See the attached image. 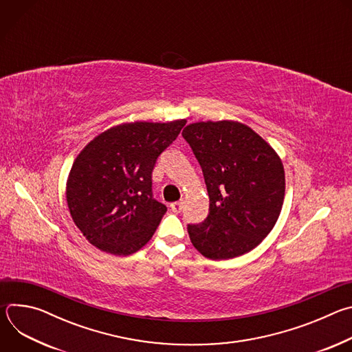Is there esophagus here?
Returning a JSON list of instances; mask_svg holds the SVG:
<instances>
[{
  "instance_id": "obj_1",
  "label": "esophagus",
  "mask_w": 352,
  "mask_h": 352,
  "mask_svg": "<svg viewBox=\"0 0 352 352\" xmlns=\"http://www.w3.org/2000/svg\"><path fill=\"white\" fill-rule=\"evenodd\" d=\"M182 208H184V200H179V202L171 204V209H173L174 213H179L182 210Z\"/></svg>"
}]
</instances>
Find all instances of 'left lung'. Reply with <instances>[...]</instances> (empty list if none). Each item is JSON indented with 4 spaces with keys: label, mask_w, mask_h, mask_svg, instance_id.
I'll return each instance as SVG.
<instances>
[{
    "label": "left lung",
    "mask_w": 352,
    "mask_h": 352,
    "mask_svg": "<svg viewBox=\"0 0 352 352\" xmlns=\"http://www.w3.org/2000/svg\"><path fill=\"white\" fill-rule=\"evenodd\" d=\"M182 136L193 150L209 193V214L188 226L204 256L224 261L256 248L273 230L285 195L284 166L252 128L232 121H199Z\"/></svg>",
    "instance_id": "1"
}]
</instances>
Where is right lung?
<instances>
[{"instance_id":"add662e5","label":"right lung","mask_w":352,"mask_h":352,"mask_svg":"<svg viewBox=\"0 0 352 352\" xmlns=\"http://www.w3.org/2000/svg\"><path fill=\"white\" fill-rule=\"evenodd\" d=\"M185 124L124 122L80 150L65 196L75 226L93 246L128 256L153 236L167 208L152 197V171Z\"/></svg>"}]
</instances>
